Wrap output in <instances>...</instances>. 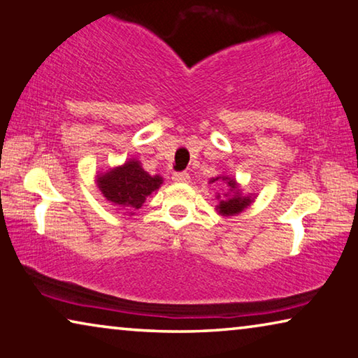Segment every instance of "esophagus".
I'll return each mask as SVG.
<instances>
[{
	"label": "esophagus",
	"mask_w": 358,
	"mask_h": 358,
	"mask_svg": "<svg viewBox=\"0 0 358 358\" xmlns=\"http://www.w3.org/2000/svg\"><path fill=\"white\" fill-rule=\"evenodd\" d=\"M172 180L175 181V183H189V173L177 172L172 175Z\"/></svg>",
	"instance_id": "34e87169"
}]
</instances>
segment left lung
Here are the masks:
<instances>
[{
	"mask_svg": "<svg viewBox=\"0 0 358 358\" xmlns=\"http://www.w3.org/2000/svg\"><path fill=\"white\" fill-rule=\"evenodd\" d=\"M215 181H223L227 185L225 193H217L218 204L215 206V210L222 217L238 215L254 202L255 194H243L236 178L228 177V175H218L215 178H210V183H215Z\"/></svg>",
	"mask_w": 358,
	"mask_h": 358,
	"instance_id": "1",
	"label": "left lung"
}]
</instances>
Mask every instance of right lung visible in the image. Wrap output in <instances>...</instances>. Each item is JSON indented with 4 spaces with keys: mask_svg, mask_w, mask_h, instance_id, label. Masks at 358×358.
I'll list each match as a JSON object with an SVG mask.
<instances>
[{
    "mask_svg": "<svg viewBox=\"0 0 358 358\" xmlns=\"http://www.w3.org/2000/svg\"><path fill=\"white\" fill-rule=\"evenodd\" d=\"M161 175H149L140 161L128 159L122 165L108 169L96 175V185L106 199L112 202L119 210H127L133 215V210L141 209L148 196L161 188Z\"/></svg>",
    "mask_w": 358,
    "mask_h": 358,
    "instance_id": "obj_1",
    "label": "right lung"
}]
</instances>
